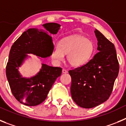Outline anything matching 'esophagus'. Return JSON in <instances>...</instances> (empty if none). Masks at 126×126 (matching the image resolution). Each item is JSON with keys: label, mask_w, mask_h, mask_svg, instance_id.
Listing matches in <instances>:
<instances>
[{"label": "esophagus", "mask_w": 126, "mask_h": 126, "mask_svg": "<svg viewBox=\"0 0 126 126\" xmlns=\"http://www.w3.org/2000/svg\"><path fill=\"white\" fill-rule=\"evenodd\" d=\"M62 73H64V74H65V73H67V71L65 69H62Z\"/></svg>", "instance_id": "1"}]
</instances>
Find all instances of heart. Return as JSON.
Returning <instances> with one entry per match:
<instances>
[{
    "instance_id": "1",
    "label": "heart",
    "mask_w": 126,
    "mask_h": 126,
    "mask_svg": "<svg viewBox=\"0 0 126 126\" xmlns=\"http://www.w3.org/2000/svg\"><path fill=\"white\" fill-rule=\"evenodd\" d=\"M94 44L90 39L81 35H73L63 38L53 47L52 57L56 63L67 60L73 67H81L87 64L94 55Z\"/></svg>"
}]
</instances>
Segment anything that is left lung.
I'll return each mask as SVG.
<instances>
[{
    "label": "left lung",
    "mask_w": 126,
    "mask_h": 126,
    "mask_svg": "<svg viewBox=\"0 0 126 126\" xmlns=\"http://www.w3.org/2000/svg\"><path fill=\"white\" fill-rule=\"evenodd\" d=\"M98 51L87 64L69 71L71 96L78 106L91 109L108 100L119 71L114 45L95 30Z\"/></svg>",
    "instance_id": "obj_1"
}]
</instances>
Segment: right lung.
I'll list each match as a JSON object with an SVG mask.
<instances>
[{
  "label": "right lung",
  "mask_w": 126,
  "mask_h": 126,
  "mask_svg": "<svg viewBox=\"0 0 126 126\" xmlns=\"http://www.w3.org/2000/svg\"><path fill=\"white\" fill-rule=\"evenodd\" d=\"M43 26L51 34H57L61 25L49 23ZM53 43L47 32L30 28L24 32L11 47L6 66V76L16 99L27 106H36L45 100L52 85L62 73V68L42 64L40 71L34 76L23 78L18 69L32 53L46 58L52 55Z\"/></svg>",
  "instance_id": "1"
}]
</instances>
